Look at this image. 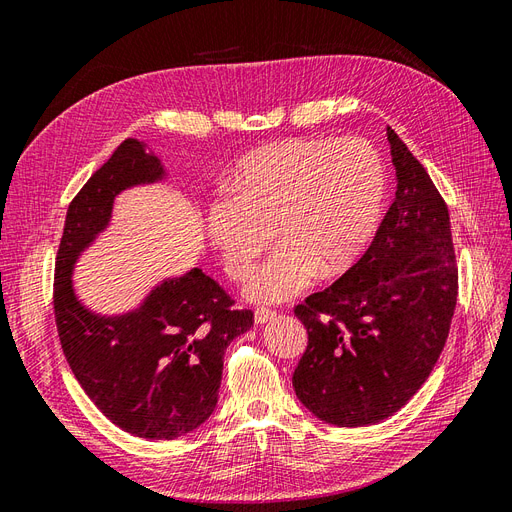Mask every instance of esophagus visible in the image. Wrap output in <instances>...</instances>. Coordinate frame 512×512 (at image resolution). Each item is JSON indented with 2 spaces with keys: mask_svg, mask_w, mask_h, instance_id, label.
Listing matches in <instances>:
<instances>
[{
  "mask_svg": "<svg viewBox=\"0 0 512 512\" xmlns=\"http://www.w3.org/2000/svg\"><path fill=\"white\" fill-rule=\"evenodd\" d=\"M275 318H277V314L273 312V309L258 307L256 312H254V322H256V324H267V322H271V320H275Z\"/></svg>",
  "mask_w": 512,
  "mask_h": 512,
  "instance_id": "34e87169",
  "label": "esophagus"
}]
</instances>
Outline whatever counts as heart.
I'll return each instance as SVG.
<instances>
[{"instance_id":"heart-1","label":"heart","mask_w":512,"mask_h":512,"mask_svg":"<svg viewBox=\"0 0 512 512\" xmlns=\"http://www.w3.org/2000/svg\"><path fill=\"white\" fill-rule=\"evenodd\" d=\"M228 191L209 200L205 228L230 280H243L258 254L247 299L282 303L337 277L374 237L386 194V168L363 138H288L260 147L235 166Z\"/></svg>"}]
</instances>
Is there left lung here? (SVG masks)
<instances>
[{"label": "left lung", "mask_w": 512, "mask_h": 512, "mask_svg": "<svg viewBox=\"0 0 512 512\" xmlns=\"http://www.w3.org/2000/svg\"><path fill=\"white\" fill-rule=\"evenodd\" d=\"M386 136L397 192L374 241L294 307L307 329L294 393L337 427L374 425L408 404L440 359L457 303L448 207L395 130Z\"/></svg>", "instance_id": "8db88e82"}]
</instances>
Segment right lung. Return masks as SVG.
I'll list each match as a JSON object with an SVG mask.
<instances>
[{
	"instance_id": "1",
	"label": "right lung",
	"mask_w": 512,
	"mask_h": 512,
	"mask_svg": "<svg viewBox=\"0 0 512 512\" xmlns=\"http://www.w3.org/2000/svg\"><path fill=\"white\" fill-rule=\"evenodd\" d=\"M168 179L145 141L126 138L74 196L55 262V320L74 378L108 421L145 440H175L207 421L224 352L254 324L198 267L164 277L117 314L96 312L76 292V265L111 228L117 196Z\"/></svg>"
}]
</instances>
